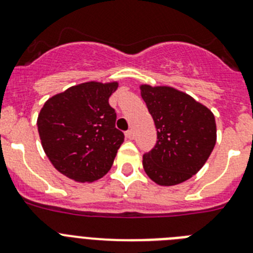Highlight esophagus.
<instances>
[{
    "mask_svg": "<svg viewBox=\"0 0 253 253\" xmlns=\"http://www.w3.org/2000/svg\"><path fill=\"white\" fill-rule=\"evenodd\" d=\"M125 136H126L129 140H133V139H134V131L130 129V130H128L126 133H125Z\"/></svg>",
    "mask_w": 253,
    "mask_h": 253,
    "instance_id": "esophagus-1",
    "label": "esophagus"
}]
</instances>
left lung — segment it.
<instances>
[{
    "instance_id": "left-lung-1",
    "label": "left lung",
    "mask_w": 253,
    "mask_h": 253,
    "mask_svg": "<svg viewBox=\"0 0 253 253\" xmlns=\"http://www.w3.org/2000/svg\"><path fill=\"white\" fill-rule=\"evenodd\" d=\"M154 120L157 143L143 155L148 177L161 185H174L196 174L216 144V122L205 105L168 86H140Z\"/></svg>"
}]
</instances>
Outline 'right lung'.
<instances>
[{"mask_svg":"<svg viewBox=\"0 0 253 253\" xmlns=\"http://www.w3.org/2000/svg\"><path fill=\"white\" fill-rule=\"evenodd\" d=\"M117 83H85L48 99L37 128L55 168L78 182L100 179L113 166L124 134L115 128L117 113L109 105Z\"/></svg>","mask_w":253,"mask_h":253,"instance_id":"add662e5","label":"right lung"}]
</instances>
